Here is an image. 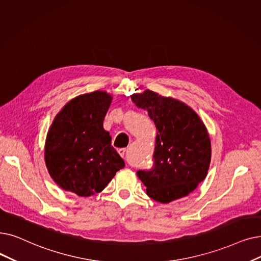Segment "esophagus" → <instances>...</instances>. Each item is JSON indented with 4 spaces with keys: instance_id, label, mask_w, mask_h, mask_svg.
<instances>
[{
    "instance_id": "esophagus-1",
    "label": "esophagus",
    "mask_w": 261,
    "mask_h": 261,
    "mask_svg": "<svg viewBox=\"0 0 261 261\" xmlns=\"http://www.w3.org/2000/svg\"><path fill=\"white\" fill-rule=\"evenodd\" d=\"M117 151H118V153L120 154V156L123 158V156H124V153H126V148H119Z\"/></svg>"
}]
</instances>
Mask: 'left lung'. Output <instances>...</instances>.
Listing matches in <instances>:
<instances>
[{
  "instance_id": "obj_1",
  "label": "left lung",
  "mask_w": 261,
  "mask_h": 261,
  "mask_svg": "<svg viewBox=\"0 0 261 261\" xmlns=\"http://www.w3.org/2000/svg\"><path fill=\"white\" fill-rule=\"evenodd\" d=\"M138 108L147 110L158 129L153 166L138 176L150 198L167 203L188 196L206 178L211 161L207 128L186 103L147 89L133 94Z\"/></svg>"
}]
</instances>
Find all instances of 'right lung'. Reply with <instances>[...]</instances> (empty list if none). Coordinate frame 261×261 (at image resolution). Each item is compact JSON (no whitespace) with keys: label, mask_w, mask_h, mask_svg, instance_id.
Wrapping results in <instances>:
<instances>
[{"label":"right lung","mask_w":261,"mask_h":261,"mask_svg":"<svg viewBox=\"0 0 261 261\" xmlns=\"http://www.w3.org/2000/svg\"><path fill=\"white\" fill-rule=\"evenodd\" d=\"M111 102L110 94L96 90L73 98L55 116L44 144V161L63 190L92 196L124 167L103 129Z\"/></svg>","instance_id":"right-lung-1"}]
</instances>
